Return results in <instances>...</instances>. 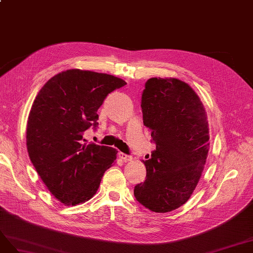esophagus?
Segmentation results:
<instances>
[{"label": "esophagus", "mask_w": 253, "mask_h": 253, "mask_svg": "<svg viewBox=\"0 0 253 253\" xmlns=\"http://www.w3.org/2000/svg\"><path fill=\"white\" fill-rule=\"evenodd\" d=\"M119 158L121 160H123L124 162H129L132 160V157L131 156H128V154L126 153H123V152H119Z\"/></svg>", "instance_id": "1"}]
</instances>
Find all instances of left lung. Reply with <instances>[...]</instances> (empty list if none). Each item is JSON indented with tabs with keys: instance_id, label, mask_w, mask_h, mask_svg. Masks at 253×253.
Wrapping results in <instances>:
<instances>
[{
	"instance_id": "obj_1",
	"label": "left lung",
	"mask_w": 253,
	"mask_h": 253,
	"mask_svg": "<svg viewBox=\"0 0 253 253\" xmlns=\"http://www.w3.org/2000/svg\"><path fill=\"white\" fill-rule=\"evenodd\" d=\"M141 107L157 148L146 157V180L134 187V197L153 212H170L200 181L209 150L207 113L193 89L174 78L149 79Z\"/></svg>"
}]
</instances>
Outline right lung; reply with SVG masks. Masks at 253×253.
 <instances>
[{"mask_svg":"<svg viewBox=\"0 0 253 253\" xmlns=\"http://www.w3.org/2000/svg\"><path fill=\"white\" fill-rule=\"evenodd\" d=\"M125 85L107 73L69 69L48 81L32 104L26 129L29 158L47 189L64 205L90 200L115 163L117 149L82 140L85 130L99 125L96 111L106 96Z\"/></svg>","mask_w":253,"mask_h":253,"instance_id":"right-lung-1","label":"right lung"}]
</instances>
